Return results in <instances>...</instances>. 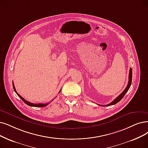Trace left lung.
<instances>
[{
	"instance_id": "1",
	"label": "left lung",
	"mask_w": 148,
	"mask_h": 148,
	"mask_svg": "<svg viewBox=\"0 0 148 148\" xmlns=\"http://www.w3.org/2000/svg\"><path fill=\"white\" fill-rule=\"evenodd\" d=\"M132 69L130 68V70H129V81H128V84L126 87V88L124 91L120 95L116 97L113 101L111 102L110 103H109V104H106L104 106H112V105H114L115 104H116L117 103H119L120 100L123 98V97L125 95V94L126 93V92L128 91V90L129 89L130 87H131V82H132ZM101 106V105H100Z\"/></svg>"
}]
</instances>
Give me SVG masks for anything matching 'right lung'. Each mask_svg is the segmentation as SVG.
Here are the masks:
<instances>
[{
	"instance_id": "obj_1",
	"label": "right lung",
	"mask_w": 148,
	"mask_h": 148,
	"mask_svg": "<svg viewBox=\"0 0 148 148\" xmlns=\"http://www.w3.org/2000/svg\"><path fill=\"white\" fill-rule=\"evenodd\" d=\"M13 88H14V92L16 93V94L17 95H18L19 97H20V98L22 100V101L24 102L25 104H27L28 106H32V107H38V108H42V107H45V106H47L48 105L49 103H46V104H43V103H39V104H34V103H30V102H29V101H27V100H25L24 98H23V97H22L20 95L17 93V92H16V88H15V87H14V83H13ZM61 90H60V92H61ZM59 92V93H60Z\"/></svg>"
}]
</instances>
